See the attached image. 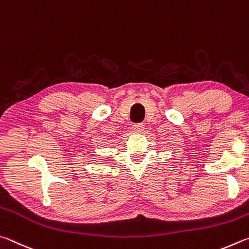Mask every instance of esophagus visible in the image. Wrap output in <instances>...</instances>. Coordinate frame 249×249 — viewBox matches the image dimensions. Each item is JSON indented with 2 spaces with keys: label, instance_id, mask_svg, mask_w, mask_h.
<instances>
[{
  "label": "esophagus",
  "instance_id": "34e87169",
  "mask_svg": "<svg viewBox=\"0 0 249 249\" xmlns=\"http://www.w3.org/2000/svg\"><path fill=\"white\" fill-rule=\"evenodd\" d=\"M132 129H133V131L141 132V131H143V129H144V124H134L132 125Z\"/></svg>",
  "mask_w": 249,
  "mask_h": 249
}]
</instances>
